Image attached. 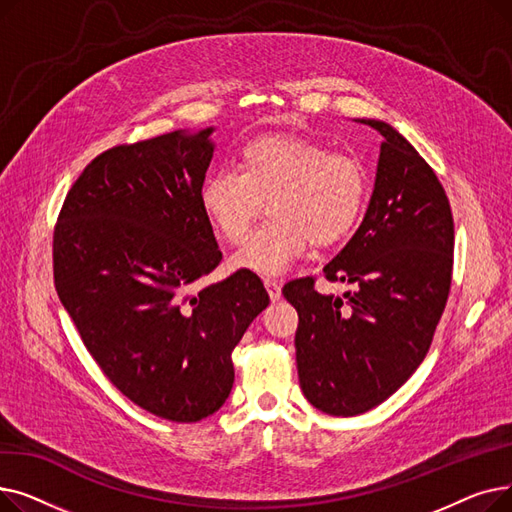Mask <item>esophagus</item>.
<instances>
[{
	"label": "esophagus",
	"instance_id": "obj_1",
	"mask_svg": "<svg viewBox=\"0 0 512 512\" xmlns=\"http://www.w3.org/2000/svg\"><path fill=\"white\" fill-rule=\"evenodd\" d=\"M263 284H265V288H267V294H270V299H272L274 303L280 301V297H282V286H280V282L267 278Z\"/></svg>",
	"mask_w": 512,
	"mask_h": 512
}]
</instances>
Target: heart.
I'll use <instances>...</instances> for the list:
<instances>
[{
  "mask_svg": "<svg viewBox=\"0 0 512 512\" xmlns=\"http://www.w3.org/2000/svg\"><path fill=\"white\" fill-rule=\"evenodd\" d=\"M369 199L361 159L303 137H259L238 153L236 170L211 174L201 207L230 245L245 240L265 203L270 218L234 257L238 270L278 276L309 247L336 245L359 224Z\"/></svg>",
  "mask_w": 512,
  "mask_h": 512,
  "instance_id": "obj_1",
  "label": "heart"
}]
</instances>
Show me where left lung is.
Instances as JSON below:
<instances>
[{
  "label": "left lung",
  "instance_id": "obj_1",
  "mask_svg": "<svg viewBox=\"0 0 512 512\" xmlns=\"http://www.w3.org/2000/svg\"><path fill=\"white\" fill-rule=\"evenodd\" d=\"M378 130L375 188L363 224L324 267L348 282L344 297L319 294L315 278L282 288L297 309L299 382L334 417H355L392 396L425 359L452 282L454 220L432 166L390 124Z\"/></svg>",
  "mask_w": 512,
  "mask_h": 512
}]
</instances>
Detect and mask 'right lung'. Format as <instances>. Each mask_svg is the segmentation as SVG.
Instances as JSON below:
<instances>
[{
	"mask_svg": "<svg viewBox=\"0 0 512 512\" xmlns=\"http://www.w3.org/2000/svg\"><path fill=\"white\" fill-rule=\"evenodd\" d=\"M211 132L99 153L53 228V282L87 351L134 405L176 423L224 405L234 346L270 305L247 270L197 288L222 261L201 207Z\"/></svg>",
	"mask_w": 512,
	"mask_h": 512,
	"instance_id": "obj_1",
	"label": "right lung"
}]
</instances>
